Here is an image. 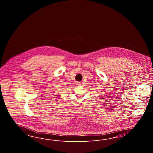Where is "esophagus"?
I'll use <instances>...</instances> for the list:
<instances>
[{
  "label": "esophagus",
  "mask_w": 153,
  "mask_h": 153,
  "mask_svg": "<svg viewBox=\"0 0 153 153\" xmlns=\"http://www.w3.org/2000/svg\"><path fill=\"white\" fill-rule=\"evenodd\" d=\"M80 82H76V85H80Z\"/></svg>",
  "instance_id": "esophagus-1"
}]
</instances>
